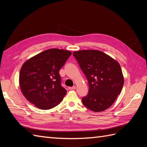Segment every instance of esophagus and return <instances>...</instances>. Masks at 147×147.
Masks as SVG:
<instances>
[{
  "mask_svg": "<svg viewBox=\"0 0 147 147\" xmlns=\"http://www.w3.org/2000/svg\"><path fill=\"white\" fill-rule=\"evenodd\" d=\"M68 89L69 90H73L76 89V87H75V86H73V87H68Z\"/></svg>",
  "mask_w": 147,
  "mask_h": 147,
  "instance_id": "34e87169",
  "label": "esophagus"
}]
</instances>
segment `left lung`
Returning a JSON list of instances; mask_svg holds the SVG:
<instances>
[{
	"label": "left lung",
	"instance_id": "1",
	"mask_svg": "<svg viewBox=\"0 0 147 147\" xmlns=\"http://www.w3.org/2000/svg\"><path fill=\"white\" fill-rule=\"evenodd\" d=\"M73 55L89 84V92L82 98V104L96 112L110 107L120 94L124 82L119 63L98 50H81Z\"/></svg>",
	"mask_w": 147,
	"mask_h": 147
}]
</instances>
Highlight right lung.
Returning a JSON list of instances; mask_svg holds the SVG:
<instances>
[{"label": "right lung", "mask_w": 147, "mask_h": 147, "mask_svg": "<svg viewBox=\"0 0 147 147\" xmlns=\"http://www.w3.org/2000/svg\"><path fill=\"white\" fill-rule=\"evenodd\" d=\"M71 52L51 48L35 55L22 65L21 91L29 102L41 109H50L61 102L66 90L61 86L60 69Z\"/></svg>", "instance_id": "1"}]
</instances>
